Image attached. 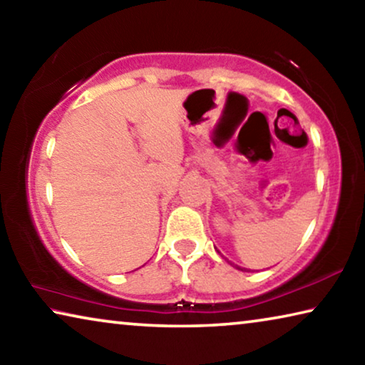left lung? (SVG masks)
Masks as SVG:
<instances>
[{
	"label": "left lung",
	"mask_w": 365,
	"mask_h": 365,
	"mask_svg": "<svg viewBox=\"0 0 365 365\" xmlns=\"http://www.w3.org/2000/svg\"><path fill=\"white\" fill-rule=\"evenodd\" d=\"M227 262H228V264H230V265H232V267H235V269H238V270H242V272H246V269H243V267H240V265H237V264H233L232 261H228V259H227Z\"/></svg>",
	"instance_id": "obj_1"
}]
</instances>
